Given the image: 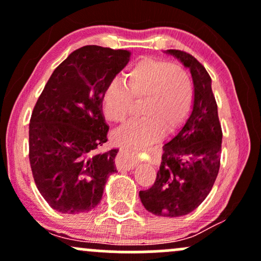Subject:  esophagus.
<instances>
[{
	"label": "esophagus",
	"mask_w": 261,
	"mask_h": 261,
	"mask_svg": "<svg viewBox=\"0 0 261 261\" xmlns=\"http://www.w3.org/2000/svg\"><path fill=\"white\" fill-rule=\"evenodd\" d=\"M119 157H120V161H121L120 168L125 170H130V169H134V167L136 166V160L137 157H139V154L130 153V152H127L126 149H121V151L119 152Z\"/></svg>",
	"instance_id": "1"
}]
</instances>
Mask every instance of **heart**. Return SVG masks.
<instances>
[{
	"instance_id": "obj_1",
	"label": "heart",
	"mask_w": 261,
	"mask_h": 261,
	"mask_svg": "<svg viewBox=\"0 0 261 261\" xmlns=\"http://www.w3.org/2000/svg\"><path fill=\"white\" fill-rule=\"evenodd\" d=\"M194 81L185 67L152 56L135 61L122 76V86L113 82L104 88L100 107L104 118L121 122L139 103L141 116L113 134L114 145L130 149L145 148L180 127L194 103Z\"/></svg>"
}]
</instances>
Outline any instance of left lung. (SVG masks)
<instances>
[{"mask_svg":"<svg viewBox=\"0 0 261 261\" xmlns=\"http://www.w3.org/2000/svg\"><path fill=\"white\" fill-rule=\"evenodd\" d=\"M190 70L194 81L193 110L175 136L163 146L154 184L140 191L148 212L157 216L179 217L190 214L214 187L220 169L222 128L211 77L190 54L167 50Z\"/></svg>","mask_w":261,"mask_h":261,"instance_id":"obj_1","label":"left lung"}]
</instances>
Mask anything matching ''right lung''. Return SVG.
Segmentation results:
<instances>
[{
	"mask_svg": "<svg viewBox=\"0 0 261 261\" xmlns=\"http://www.w3.org/2000/svg\"><path fill=\"white\" fill-rule=\"evenodd\" d=\"M130 59L127 50L87 45L55 68L29 124V162L38 190L56 211L74 215L100 202L119 149L108 139L100 97Z\"/></svg>",
	"mask_w": 261,
	"mask_h": 261,
	"instance_id": "1",
	"label": "right lung"
}]
</instances>
